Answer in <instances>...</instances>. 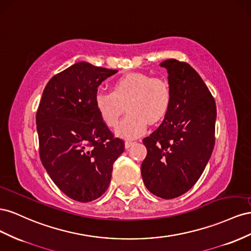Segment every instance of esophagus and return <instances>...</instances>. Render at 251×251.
<instances>
[{"mask_svg": "<svg viewBox=\"0 0 251 251\" xmlns=\"http://www.w3.org/2000/svg\"><path fill=\"white\" fill-rule=\"evenodd\" d=\"M133 144H135V142H132V141H126L125 142V148H129V147H131Z\"/></svg>", "mask_w": 251, "mask_h": 251, "instance_id": "obj_1", "label": "esophagus"}]
</instances>
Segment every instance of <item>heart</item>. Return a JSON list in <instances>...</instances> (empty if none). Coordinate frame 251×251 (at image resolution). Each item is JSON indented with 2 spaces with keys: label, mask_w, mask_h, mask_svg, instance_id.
<instances>
[{
  "label": "heart",
  "mask_w": 251,
  "mask_h": 251,
  "mask_svg": "<svg viewBox=\"0 0 251 251\" xmlns=\"http://www.w3.org/2000/svg\"><path fill=\"white\" fill-rule=\"evenodd\" d=\"M171 105L169 84L160 77L141 73L119 77L111 86V92L100 91L95 96V108L104 123L114 128L124 106L128 114L117 128V134L134 139L145 132L148 122L159 123L165 118Z\"/></svg>",
  "instance_id": "obj_1"
}]
</instances>
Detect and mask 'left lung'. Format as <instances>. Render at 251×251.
Masks as SVG:
<instances>
[{"mask_svg":"<svg viewBox=\"0 0 251 251\" xmlns=\"http://www.w3.org/2000/svg\"><path fill=\"white\" fill-rule=\"evenodd\" d=\"M168 73L171 105L163 123L143 139L147 155L141 173L147 189L175 199L192 188L214 147L217 106L201 76L188 63H161Z\"/></svg>","mask_w":251,"mask_h":251,"instance_id":"left-lung-1","label":"left lung"}]
</instances>
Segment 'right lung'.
I'll use <instances>...</instances> for the list:
<instances>
[{
	"mask_svg": "<svg viewBox=\"0 0 251 251\" xmlns=\"http://www.w3.org/2000/svg\"><path fill=\"white\" fill-rule=\"evenodd\" d=\"M118 70L80 62L53 75L37 111L39 152L59 189L77 202L101 197L110 183L113 163L124 141L114 137L95 108L105 78Z\"/></svg>",
	"mask_w": 251,
	"mask_h": 251,
	"instance_id": "add662e5",
	"label": "right lung"
}]
</instances>
